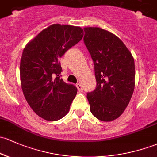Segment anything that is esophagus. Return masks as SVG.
<instances>
[{
  "instance_id": "1",
  "label": "esophagus",
  "mask_w": 157,
  "mask_h": 157,
  "mask_svg": "<svg viewBox=\"0 0 157 157\" xmlns=\"http://www.w3.org/2000/svg\"><path fill=\"white\" fill-rule=\"evenodd\" d=\"M76 87H77V88H78V91L82 92V90H83V87H82V85H81V84H79V83L77 84Z\"/></svg>"
}]
</instances>
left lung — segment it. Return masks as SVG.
Here are the masks:
<instances>
[{"label":"left lung","mask_w":157,"mask_h":157,"mask_svg":"<svg viewBox=\"0 0 157 157\" xmlns=\"http://www.w3.org/2000/svg\"><path fill=\"white\" fill-rule=\"evenodd\" d=\"M84 43L94 61L97 86L87 94L92 114L102 121L120 117L135 87L132 54L115 35L99 28H85Z\"/></svg>","instance_id":"1"}]
</instances>
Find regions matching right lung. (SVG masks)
Masks as SVG:
<instances>
[{
  "instance_id": "add662e5",
  "label": "right lung",
  "mask_w": 157,
  "mask_h": 157,
  "mask_svg": "<svg viewBox=\"0 0 157 157\" xmlns=\"http://www.w3.org/2000/svg\"><path fill=\"white\" fill-rule=\"evenodd\" d=\"M82 36L79 27L54 24L24 48L20 63L23 94L33 112L46 121L64 117L76 95L77 87L60 78L59 59Z\"/></svg>"
}]
</instances>
